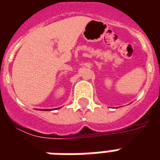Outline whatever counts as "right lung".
I'll return each mask as SVG.
<instances>
[{
    "instance_id": "obj_1",
    "label": "right lung",
    "mask_w": 160,
    "mask_h": 160,
    "mask_svg": "<svg viewBox=\"0 0 160 160\" xmlns=\"http://www.w3.org/2000/svg\"><path fill=\"white\" fill-rule=\"evenodd\" d=\"M40 110H47L48 111V110H51V109H40Z\"/></svg>"
}]
</instances>
